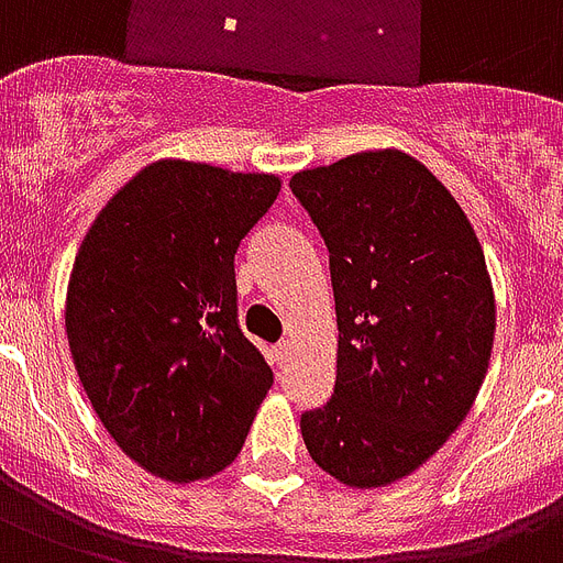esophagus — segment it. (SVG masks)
Listing matches in <instances>:
<instances>
[{
  "label": "esophagus",
  "mask_w": 563,
  "mask_h": 563,
  "mask_svg": "<svg viewBox=\"0 0 563 563\" xmlns=\"http://www.w3.org/2000/svg\"><path fill=\"white\" fill-rule=\"evenodd\" d=\"M287 360H290V343L273 345V363H276V366L282 368L287 363Z\"/></svg>",
  "instance_id": "34e87169"
}]
</instances>
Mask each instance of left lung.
<instances>
[{"label": "left lung", "mask_w": 563, "mask_h": 563, "mask_svg": "<svg viewBox=\"0 0 563 563\" xmlns=\"http://www.w3.org/2000/svg\"><path fill=\"white\" fill-rule=\"evenodd\" d=\"M290 188L328 246L340 328L334 395L302 412L305 448L340 483L380 488L424 465L474 407L497 325L483 246L401 151L299 170Z\"/></svg>", "instance_id": "1"}]
</instances>
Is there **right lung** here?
I'll use <instances>...</instances> for the list:
<instances>
[{
    "mask_svg": "<svg viewBox=\"0 0 563 563\" xmlns=\"http://www.w3.org/2000/svg\"><path fill=\"white\" fill-rule=\"evenodd\" d=\"M278 191L273 174L154 162L75 255L66 336L84 393L121 451L162 479L223 471L273 386L238 325L235 253Z\"/></svg>",
    "mask_w": 563,
    "mask_h": 563,
    "instance_id": "obj_1",
    "label": "right lung"
}]
</instances>
